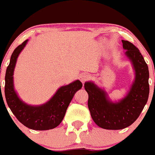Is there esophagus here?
<instances>
[{"instance_id":"1","label":"esophagus","mask_w":155,"mask_h":155,"mask_svg":"<svg viewBox=\"0 0 155 155\" xmlns=\"http://www.w3.org/2000/svg\"><path fill=\"white\" fill-rule=\"evenodd\" d=\"M79 79H80V81L82 82V84H84L86 81H88V80L90 79V76H89L87 74H80Z\"/></svg>"}]
</instances>
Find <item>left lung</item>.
Listing matches in <instances>:
<instances>
[{"instance_id": "8db88e82", "label": "left lung", "mask_w": 155, "mask_h": 155, "mask_svg": "<svg viewBox=\"0 0 155 155\" xmlns=\"http://www.w3.org/2000/svg\"><path fill=\"white\" fill-rule=\"evenodd\" d=\"M125 55L135 70V79L127 96L118 102L108 99L107 93L91 81L84 84L89 96L88 108L93 121L101 128L121 130L130 126L140 115L149 95L148 67L139 49L124 41Z\"/></svg>"}]
</instances>
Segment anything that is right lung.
Returning a JSON list of instances; mask_svg holds the SVG:
<instances>
[{
  "label": "right lung",
  "instance_id": "right-lung-1",
  "mask_svg": "<svg viewBox=\"0 0 155 155\" xmlns=\"http://www.w3.org/2000/svg\"><path fill=\"white\" fill-rule=\"evenodd\" d=\"M28 40L18 46L12 53L5 75V98L9 108L20 123L35 130H47L56 127L63 120L66 110L76 92L81 89L82 83L77 80L58 89L54 96L41 105H30L22 102L14 90L13 71L16 60Z\"/></svg>",
  "mask_w": 155,
  "mask_h": 155
}]
</instances>
